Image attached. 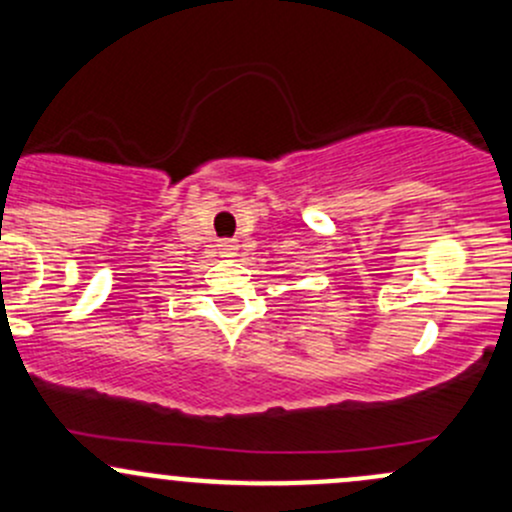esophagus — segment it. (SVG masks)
Segmentation results:
<instances>
[{"label": "esophagus", "instance_id": "34e87169", "mask_svg": "<svg viewBox=\"0 0 512 512\" xmlns=\"http://www.w3.org/2000/svg\"><path fill=\"white\" fill-rule=\"evenodd\" d=\"M218 250H220V255H223V257H235V255H238V242H235V240H223L218 245Z\"/></svg>", "mask_w": 512, "mask_h": 512}]
</instances>
